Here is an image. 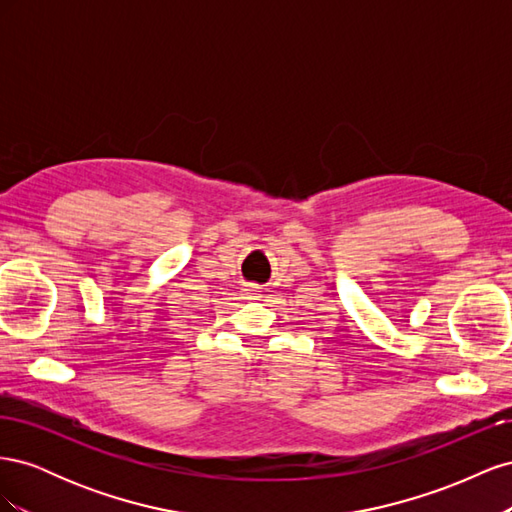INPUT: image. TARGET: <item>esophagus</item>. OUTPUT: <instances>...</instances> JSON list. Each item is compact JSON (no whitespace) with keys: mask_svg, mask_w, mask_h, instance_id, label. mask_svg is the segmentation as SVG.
<instances>
[{"mask_svg":"<svg viewBox=\"0 0 512 512\" xmlns=\"http://www.w3.org/2000/svg\"><path fill=\"white\" fill-rule=\"evenodd\" d=\"M247 290H250V294H258V292H262V288H260V286H256V284H254V286H250Z\"/></svg>","mask_w":512,"mask_h":512,"instance_id":"1","label":"esophagus"}]
</instances>
